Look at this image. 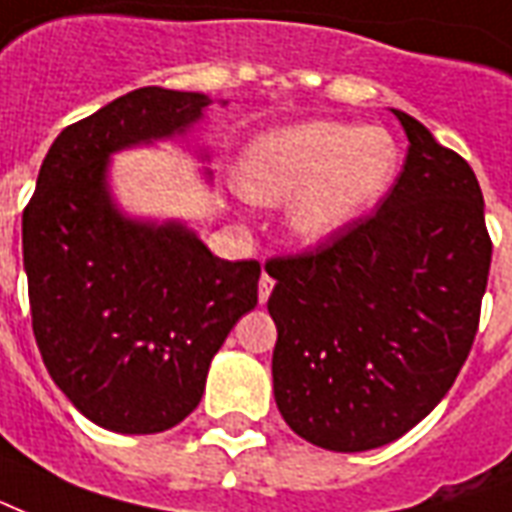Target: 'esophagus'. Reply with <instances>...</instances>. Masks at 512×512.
I'll use <instances>...</instances> for the list:
<instances>
[{
	"label": "esophagus",
	"mask_w": 512,
	"mask_h": 512,
	"mask_svg": "<svg viewBox=\"0 0 512 512\" xmlns=\"http://www.w3.org/2000/svg\"><path fill=\"white\" fill-rule=\"evenodd\" d=\"M271 290H274V279L268 274L260 276V285H257V295H260V304H266L268 295H271Z\"/></svg>",
	"instance_id": "1"
}]
</instances>
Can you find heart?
<instances>
[{
	"mask_svg": "<svg viewBox=\"0 0 512 512\" xmlns=\"http://www.w3.org/2000/svg\"><path fill=\"white\" fill-rule=\"evenodd\" d=\"M399 165V143L385 127L306 121L252 140L238 187L255 203L290 200L295 236L323 241L377 206Z\"/></svg>",
	"mask_w": 512,
	"mask_h": 512,
	"instance_id": "b5f03b06",
	"label": "heart"
}]
</instances>
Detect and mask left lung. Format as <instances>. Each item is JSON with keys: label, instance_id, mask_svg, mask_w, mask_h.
Here are the masks:
<instances>
[{"label": "left lung", "instance_id": "left-lung-1", "mask_svg": "<svg viewBox=\"0 0 512 512\" xmlns=\"http://www.w3.org/2000/svg\"><path fill=\"white\" fill-rule=\"evenodd\" d=\"M393 113L410 146L377 211L266 263L276 407L336 453L388 445L437 407L472 350L491 268L469 162Z\"/></svg>", "mask_w": 512, "mask_h": 512}]
</instances>
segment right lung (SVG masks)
Here are the masks:
<instances>
[{
  "mask_svg": "<svg viewBox=\"0 0 512 512\" xmlns=\"http://www.w3.org/2000/svg\"><path fill=\"white\" fill-rule=\"evenodd\" d=\"M208 97L143 86L59 132L24 208L32 331L51 380L108 431L157 434L195 410L238 317L257 306V260H219L179 222L113 206L108 157L181 135Z\"/></svg>",
  "mask_w": 512,
  "mask_h": 512,
  "instance_id": "1",
  "label": "right lung"
}]
</instances>
